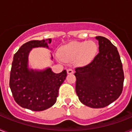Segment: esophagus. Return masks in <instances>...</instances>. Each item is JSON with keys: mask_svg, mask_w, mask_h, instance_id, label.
I'll return each mask as SVG.
<instances>
[{"mask_svg": "<svg viewBox=\"0 0 132 132\" xmlns=\"http://www.w3.org/2000/svg\"><path fill=\"white\" fill-rule=\"evenodd\" d=\"M67 74H73L74 73V71L72 69H67Z\"/></svg>", "mask_w": 132, "mask_h": 132, "instance_id": "1", "label": "esophagus"}]
</instances>
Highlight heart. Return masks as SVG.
<instances>
[{"label":"heart","instance_id":"b5f03b06","mask_svg":"<svg viewBox=\"0 0 132 132\" xmlns=\"http://www.w3.org/2000/svg\"><path fill=\"white\" fill-rule=\"evenodd\" d=\"M97 45L93 41L71 42L59 49V57L63 61H73L79 66L90 63L97 52Z\"/></svg>","mask_w":132,"mask_h":132}]
</instances>
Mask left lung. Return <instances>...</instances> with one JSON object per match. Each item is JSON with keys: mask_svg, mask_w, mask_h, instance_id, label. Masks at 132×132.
Returning a JSON list of instances; mask_svg holds the SVG:
<instances>
[{"mask_svg": "<svg viewBox=\"0 0 132 132\" xmlns=\"http://www.w3.org/2000/svg\"><path fill=\"white\" fill-rule=\"evenodd\" d=\"M99 53L91 63L75 69L79 101L93 108H104L120 96L124 80L120 57L107 38L96 36Z\"/></svg>", "mask_w": 132, "mask_h": 132, "instance_id": "obj_1", "label": "left lung"}]
</instances>
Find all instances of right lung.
I'll list each match as a JSON object with an SVG mask.
<instances>
[{"label":"right lung","mask_w":132,"mask_h":132,"mask_svg":"<svg viewBox=\"0 0 132 132\" xmlns=\"http://www.w3.org/2000/svg\"><path fill=\"white\" fill-rule=\"evenodd\" d=\"M52 39L32 40L23 44L14 55L10 77V88L15 101L21 107L42 111L55 103L59 89L67 77L66 70L52 71L50 67L33 69L29 67V54L33 48H49ZM52 60L53 57L52 55Z\"/></svg>","instance_id":"obj_1"}]
</instances>
